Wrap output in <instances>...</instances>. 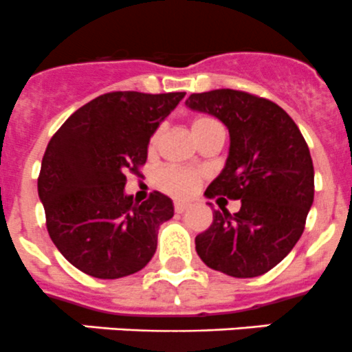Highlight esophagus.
Returning a JSON list of instances; mask_svg holds the SVG:
<instances>
[{"instance_id": "1", "label": "esophagus", "mask_w": 352, "mask_h": 352, "mask_svg": "<svg viewBox=\"0 0 352 352\" xmlns=\"http://www.w3.org/2000/svg\"><path fill=\"white\" fill-rule=\"evenodd\" d=\"M173 208H175V212H184L186 209L190 208L189 202H184V201H175L173 202Z\"/></svg>"}]
</instances>
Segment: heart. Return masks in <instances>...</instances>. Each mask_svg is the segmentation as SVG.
<instances>
[{
	"instance_id": "1",
	"label": "heart",
	"mask_w": 352,
	"mask_h": 352,
	"mask_svg": "<svg viewBox=\"0 0 352 352\" xmlns=\"http://www.w3.org/2000/svg\"><path fill=\"white\" fill-rule=\"evenodd\" d=\"M219 126V122L212 117L208 116H199L196 119H192L190 122V129L192 134L196 136V140L201 136L204 131L211 129V127ZM163 129L158 127L150 138V151H155L158 148L160 140H162ZM204 180V172L197 168H182V166H168V168H163L158 175V186L163 192L170 194L173 197H189L199 189V186Z\"/></svg>"
}]
</instances>
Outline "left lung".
Instances as JSON below:
<instances>
[{"mask_svg":"<svg viewBox=\"0 0 352 352\" xmlns=\"http://www.w3.org/2000/svg\"><path fill=\"white\" fill-rule=\"evenodd\" d=\"M186 105L218 117L230 133L225 168L204 196L240 199L230 214L221 208L196 236L201 261L233 278L271 271L293 250L314 204V162L294 120L274 102L247 91L192 94Z\"/></svg>","mask_w":352,"mask_h":352,"instance_id":"8db88e82","label":"left lung"}]
</instances>
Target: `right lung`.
<instances>
[{
	"mask_svg": "<svg viewBox=\"0 0 352 352\" xmlns=\"http://www.w3.org/2000/svg\"><path fill=\"white\" fill-rule=\"evenodd\" d=\"M186 97L110 91L80 107L51 138L38 173L51 240L88 276L117 279L141 271L153 257L172 199L155 192L144 202L126 196V173H140L148 143Z\"/></svg>",
	"mask_w": 352,
	"mask_h": 352,
	"instance_id": "add662e5",
	"label": "right lung"
}]
</instances>
